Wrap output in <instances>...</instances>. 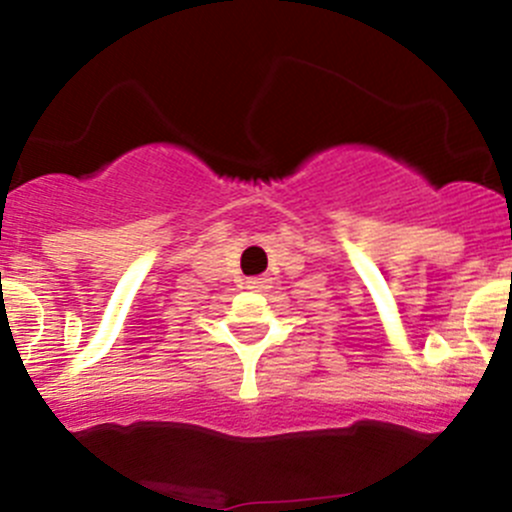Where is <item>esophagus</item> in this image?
Segmentation results:
<instances>
[{
  "instance_id": "esophagus-1",
  "label": "esophagus",
  "mask_w": 512,
  "mask_h": 512,
  "mask_svg": "<svg viewBox=\"0 0 512 512\" xmlns=\"http://www.w3.org/2000/svg\"><path fill=\"white\" fill-rule=\"evenodd\" d=\"M270 287H272V280L267 275L250 277V280H247V289H252V292H267Z\"/></svg>"
}]
</instances>
